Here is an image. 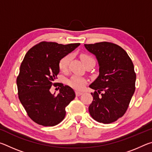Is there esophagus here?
Returning <instances> with one entry per match:
<instances>
[{
    "label": "esophagus",
    "mask_w": 152,
    "mask_h": 152,
    "mask_svg": "<svg viewBox=\"0 0 152 152\" xmlns=\"http://www.w3.org/2000/svg\"><path fill=\"white\" fill-rule=\"evenodd\" d=\"M82 94V92H78V91H76V95L77 96H80V95Z\"/></svg>",
    "instance_id": "1"
}]
</instances>
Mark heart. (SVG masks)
<instances>
[{
	"mask_svg": "<svg viewBox=\"0 0 152 152\" xmlns=\"http://www.w3.org/2000/svg\"><path fill=\"white\" fill-rule=\"evenodd\" d=\"M80 57L82 63L85 66L90 62L94 61L93 58H92L91 56L88 54H86V53H81ZM71 59L72 57L70 54L66 55L60 59L58 63V67L60 71L62 72H66L68 70L69 64H70ZM68 82L69 85L72 87L73 88L80 91L86 86V84H87V80L84 78H82V77L78 76H73L69 79Z\"/></svg>",
	"mask_w": 152,
	"mask_h": 152,
	"instance_id": "obj_1",
	"label": "heart"
}]
</instances>
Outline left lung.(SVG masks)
<instances>
[{
    "instance_id": "left-lung-1",
    "label": "left lung",
    "mask_w": 152,
    "mask_h": 152,
    "mask_svg": "<svg viewBox=\"0 0 152 152\" xmlns=\"http://www.w3.org/2000/svg\"><path fill=\"white\" fill-rule=\"evenodd\" d=\"M96 56L99 75L90 85L94 90L88 110L94 120L104 124L122 117L135 90L136 74L132 59L115 43L107 42L84 44Z\"/></svg>"
}]
</instances>
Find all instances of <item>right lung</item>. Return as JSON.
Segmentation results:
<instances>
[{
	"label": "right lung",
	"mask_w": 152,
	"mask_h": 152,
	"mask_svg": "<svg viewBox=\"0 0 152 152\" xmlns=\"http://www.w3.org/2000/svg\"><path fill=\"white\" fill-rule=\"evenodd\" d=\"M80 43L59 44L42 42L25 54L17 78L18 96L28 116L43 126H54L66 116V107L74 99V90L62 83L55 82L60 72V59ZM51 86L61 87L60 93L52 95Z\"/></svg>",
	"instance_id": "add662e5"
}]
</instances>
